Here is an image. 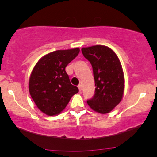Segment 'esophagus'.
Here are the masks:
<instances>
[{"instance_id": "34e87169", "label": "esophagus", "mask_w": 157, "mask_h": 157, "mask_svg": "<svg viewBox=\"0 0 157 157\" xmlns=\"http://www.w3.org/2000/svg\"><path fill=\"white\" fill-rule=\"evenodd\" d=\"M78 88H79V90H80V91H81V90H82V85H79L78 86Z\"/></svg>"}]
</instances>
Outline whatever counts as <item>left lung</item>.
<instances>
[{"instance_id":"obj_1","label":"left lung","mask_w":157,"mask_h":157,"mask_svg":"<svg viewBox=\"0 0 157 157\" xmlns=\"http://www.w3.org/2000/svg\"><path fill=\"white\" fill-rule=\"evenodd\" d=\"M84 57L91 63L95 80V94L87 101L93 110L106 114L121 102L124 92V75L116 52L105 45L82 48Z\"/></svg>"}]
</instances>
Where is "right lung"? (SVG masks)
<instances>
[{
  "label": "right lung",
  "mask_w": 157,
  "mask_h": 157,
  "mask_svg": "<svg viewBox=\"0 0 157 157\" xmlns=\"http://www.w3.org/2000/svg\"><path fill=\"white\" fill-rule=\"evenodd\" d=\"M80 48L56 50L38 60L31 71L28 88L36 107L48 116H56L65 109L79 89L71 84L65 68L77 57Z\"/></svg>",
  "instance_id": "add662e5"
}]
</instances>
